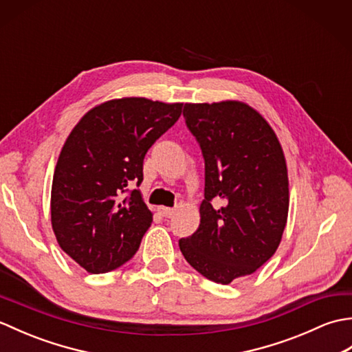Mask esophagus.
<instances>
[{
	"mask_svg": "<svg viewBox=\"0 0 352 352\" xmlns=\"http://www.w3.org/2000/svg\"><path fill=\"white\" fill-rule=\"evenodd\" d=\"M159 213L163 216V218H172L174 216L175 210L174 208H169V207H159Z\"/></svg>",
	"mask_w": 352,
	"mask_h": 352,
	"instance_id": "obj_1",
	"label": "esophagus"
}]
</instances>
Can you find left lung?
Segmentation results:
<instances>
[{"instance_id": "1", "label": "left lung", "mask_w": 352, "mask_h": 352, "mask_svg": "<svg viewBox=\"0 0 352 352\" xmlns=\"http://www.w3.org/2000/svg\"><path fill=\"white\" fill-rule=\"evenodd\" d=\"M183 116L204 157V199L198 230L178 245L207 280L230 284L278 248L289 212L286 160L271 126L246 104H186Z\"/></svg>"}]
</instances>
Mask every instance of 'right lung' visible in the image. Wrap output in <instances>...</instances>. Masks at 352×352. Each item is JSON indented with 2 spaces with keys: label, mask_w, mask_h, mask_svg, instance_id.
Returning <instances> with one entry per match:
<instances>
[{
  "label": "right lung",
  "mask_w": 352,
  "mask_h": 352,
  "mask_svg": "<svg viewBox=\"0 0 352 352\" xmlns=\"http://www.w3.org/2000/svg\"><path fill=\"white\" fill-rule=\"evenodd\" d=\"M183 104L122 98L81 118L58 157L51 222L60 248L91 274L126 263L151 227L138 189L148 149L182 115Z\"/></svg>",
  "instance_id": "right-lung-1"
}]
</instances>
